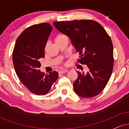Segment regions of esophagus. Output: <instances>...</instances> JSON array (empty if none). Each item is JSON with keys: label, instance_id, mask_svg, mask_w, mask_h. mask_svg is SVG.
<instances>
[{"label": "esophagus", "instance_id": "1", "mask_svg": "<svg viewBox=\"0 0 129 129\" xmlns=\"http://www.w3.org/2000/svg\"><path fill=\"white\" fill-rule=\"evenodd\" d=\"M68 72V70L67 69H63V70H60L59 72V74H63V73H66L67 72Z\"/></svg>", "mask_w": 129, "mask_h": 129}]
</instances>
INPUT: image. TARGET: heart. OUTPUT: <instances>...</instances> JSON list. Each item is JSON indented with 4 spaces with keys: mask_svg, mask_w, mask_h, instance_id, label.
I'll return each instance as SVG.
<instances>
[{
    "mask_svg": "<svg viewBox=\"0 0 129 129\" xmlns=\"http://www.w3.org/2000/svg\"><path fill=\"white\" fill-rule=\"evenodd\" d=\"M67 37L66 35H63V34H59V35H57V36L55 37V41L56 43H58L60 41H61L62 40H63V39H65V38H67ZM46 49H47V47H45V50L46 51Z\"/></svg>",
    "mask_w": 129,
    "mask_h": 129,
    "instance_id": "b5f03b06",
    "label": "heart"
}]
</instances>
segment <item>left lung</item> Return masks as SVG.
Instances as JSON below:
<instances>
[{"label":"left lung","instance_id":"obj_1","mask_svg":"<svg viewBox=\"0 0 129 129\" xmlns=\"http://www.w3.org/2000/svg\"><path fill=\"white\" fill-rule=\"evenodd\" d=\"M53 25L70 38L81 55L78 62L88 69L85 74L77 72L75 92L86 98L100 94L109 82L113 68V47L109 35L101 25L93 20L55 22Z\"/></svg>","mask_w":129,"mask_h":129}]
</instances>
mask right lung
Returning <instances> with one entry per match:
<instances>
[{"instance_id": "obj_1", "label": "right lung", "mask_w": 129, "mask_h": 129, "mask_svg": "<svg viewBox=\"0 0 129 129\" xmlns=\"http://www.w3.org/2000/svg\"><path fill=\"white\" fill-rule=\"evenodd\" d=\"M53 26L48 23L33 25L17 38L13 52V62L20 81L31 92L45 95L58 78L55 71L41 72L40 60L45 57L44 49Z\"/></svg>"}]
</instances>
